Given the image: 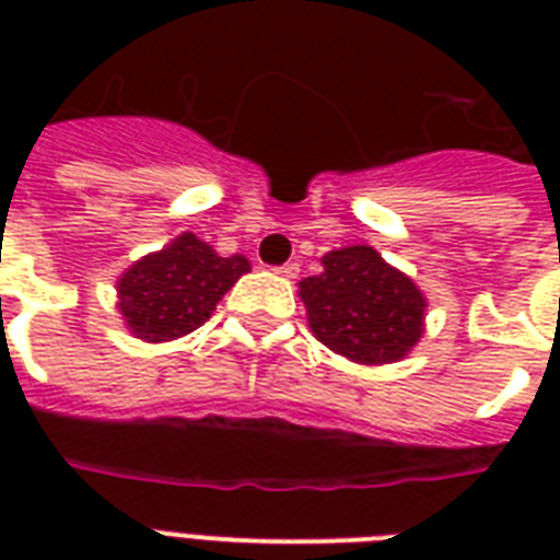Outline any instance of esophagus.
Returning <instances> with one entry per match:
<instances>
[{"label": "esophagus", "instance_id": "obj_1", "mask_svg": "<svg viewBox=\"0 0 560 560\" xmlns=\"http://www.w3.org/2000/svg\"><path fill=\"white\" fill-rule=\"evenodd\" d=\"M276 272H279V276H284V279H296V276H299V264H281V267Z\"/></svg>", "mask_w": 560, "mask_h": 560}]
</instances>
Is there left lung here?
I'll return each mask as SVG.
<instances>
[{
  "mask_svg": "<svg viewBox=\"0 0 560 560\" xmlns=\"http://www.w3.org/2000/svg\"><path fill=\"white\" fill-rule=\"evenodd\" d=\"M299 299L316 340L360 366L398 363L424 334V293L366 244L325 253L323 272L299 281Z\"/></svg>",
  "mask_w": 560,
  "mask_h": 560,
  "instance_id": "obj_1",
  "label": "left lung"
}]
</instances>
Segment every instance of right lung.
Returning a JSON list of instances; mask_svg holds the SVG:
<instances>
[{
	"label": "right lung",
	"instance_id": "add662e5",
	"mask_svg": "<svg viewBox=\"0 0 560 560\" xmlns=\"http://www.w3.org/2000/svg\"><path fill=\"white\" fill-rule=\"evenodd\" d=\"M244 272V255L223 258L194 232H183L118 276L116 307L133 337L171 342L197 331Z\"/></svg>",
	"mask_w": 560,
	"mask_h": 560
}]
</instances>
